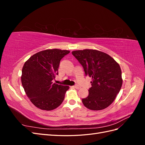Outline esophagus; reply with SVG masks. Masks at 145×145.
Masks as SVG:
<instances>
[{
    "mask_svg": "<svg viewBox=\"0 0 145 145\" xmlns=\"http://www.w3.org/2000/svg\"><path fill=\"white\" fill-rule=\"evenodd\" d=\"M73 87L75 88H76L77 89H79L80 88V86H79L78 85H74V86H73Z\"/></svg>",
    "mask_w": 145,
    "mask_h": 145,
    "instance_id": "34e87169",
    "label": "esophagus"
}]
</instances>
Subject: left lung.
I'll return each instance as SVG.
<instances>
[{
    "label": "left lung",
    "instance_id": "8db88e82",
    "mask_svg": "<svg viewBox=\"0 0 145 145\" xmlns=\"http://www.w3.org/2000/svg\"><path fill=\"white\" fill-rule=\"evenodd\" d=\"M72 54L82 65L85 75L92 78V86L88 96L82 99L83 104L94 111L108 107L121 88L119 64L109 55L95 50L73 51Z\"/></svg>",
    "mask_w": 145,
    "mask_h": 145
}]
</instances>
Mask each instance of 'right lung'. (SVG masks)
Segmentation results:
<instances>
[{
  "instance_id": "right-lung-1",
  "label": "right lung",
  "mask_w": 145,
  "mask_h": 145,
  "mask_svg": "<svg viewBox=\"0 0 145 145\" xmlns=\"http://www.w3.org/2000/svg\"><path fill=\"white\" fill-rule=\"evenodd\" d=\"M70 52L59 49L46 50L33 55L22 71V84L27 97L37 108L51 111L59 106L68 86L52 83L58 75L60 60Z\"/></svg>"
}]
</instances>
